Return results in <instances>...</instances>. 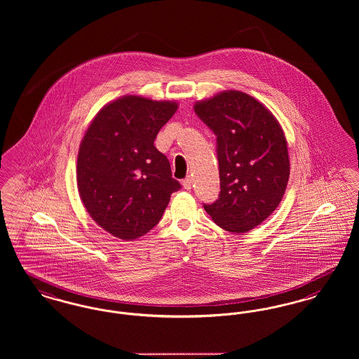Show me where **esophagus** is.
Segmentation results:
<instances>
[{"instance_id": "esophagus-1", "label": "esophagus", "mask_w": 359, "mask_h": 359, "mask_svg": "<svg viewBox=\"0 0 359 359\" xmlns=\"http://www.w3.org/2000/svg\"><path fill=\"white\" fill-rule=\"evenodd\" d=\"M182 185H184V188L187 189V190H190V189H191V185H193V180H191V177H187V178L182 181Z\"/></svg>"}]
</instances>
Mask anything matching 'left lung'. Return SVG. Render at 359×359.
I'll return each mask as SVG.
<instances>
[{
    "label": "left lung",
    "instance_id": "8db88e82",
    "mask_svg": "<svg viewBox=\"0 0 359 359\" xmlns=\"http://www.w3.org/2000/svg\"><path fill=\"white\" fill-rule=\"evenodd\" d=\"M194 112L216 135L220 193L204 209L223 229L243 233L283 200L289 156L283 128L254 97L228 90L196 102Z\"/></svg>",
    "mask_w": 359,
    "mask_h": 359
}]
</instances>
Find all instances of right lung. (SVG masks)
Instances as JSON below:
<instances>
[{"label":"right lung","instance_id":"right-lung-1","mask_svg":"<svg viewBox=\"0 0 359 359\" xmlns=\"http://www.w3.org/2000/svg\"><path fill=\"white\" fill-rule=\"evenodd\" d=\"M172 101L126 95L105 105L85 133L76 162L81 200L95 223L133 241L159 223L181 184L154 140L175 114Z\"/></svg>","mask_w":359,"mask_h":359}]
</instances>
